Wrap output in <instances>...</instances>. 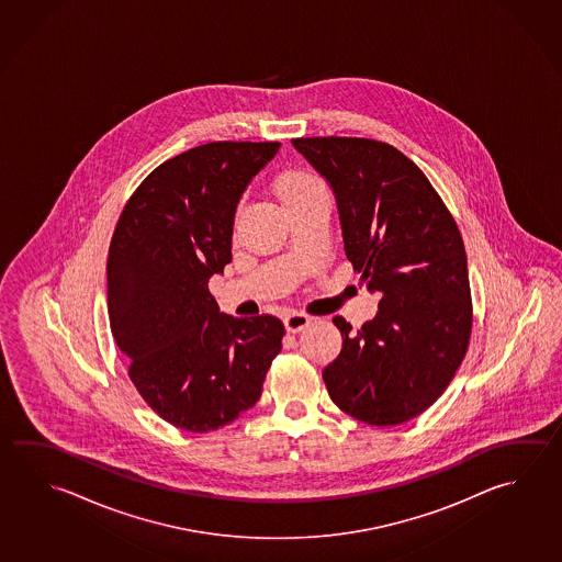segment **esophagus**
I'll use <instances>...</instances> for the list:
<instances>
[{
	"instance_id": "34e87169",
	"label": "esophagus",
	"mask_w": 562,
	"mask_h": 562,
	"mask_svg": "<svg viewBox=\"0 0 562 562\" xmlns=\"http://www.w3.org/2000/svg\"><path fill=\"white\" fill-rule=\"evenodd\" d=\"M311 323V317L305 315V313H299V311H293V313H289L285 317V328L289 333H299V330H303Z\"/></svg>"
}]
</instances>
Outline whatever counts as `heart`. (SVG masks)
Segmentation results:
<instances>
[{
	"mask_svg": "<svg viewBox=\"0 0 562 562\" xmlns=\"http://www.w3.org/2000/svg\"><path fill=\"white\" fill-rule=\"evenodd\" d=\"M276 190L277 195L281 198V202L285 204V207H289V205L305 200L308 195L325 190V186L318 180L317 176H313L306 170H286L277 178Z\"/></svg>",
	"mask_w": 562,
	"mask_h": 562,
	"instance_id": "heart-1",
	"label": "heart"
}]
</instances>
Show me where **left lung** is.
Listing matches in <instances>:
<instances>
[{"instance_id": "1", "label": "left lung", "mask_w": 562, "mask_h": 562, "mask_svg": "<svg viewBox=\"0 0 562 562\" xmlns=\"http://www.w3.org/2000/svg\"><path fill=\"white\" fill-rule=\"evenodd\" d=\"M335 192L348 261L376 317L355 330L333 318L342 348L325 370L328 396L370 426L416 418L448 389L473 323L468 257L456 220L408 156L370 138H295Z\"/></svg>"}]
</instances>
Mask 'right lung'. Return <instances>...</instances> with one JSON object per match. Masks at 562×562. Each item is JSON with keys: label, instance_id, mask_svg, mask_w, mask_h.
I'll return each instance as SVG.
<instances>
[{"label": "right lung", "instance_id": "1", "mask_svg": "<svg viewBox=\"0 0 562 562\" xmlns=\"http://www.w3.org/2000/svg\"><path fill=\"white\" fill-rule=\"evenodd\" d=\"M279 143H210L144 178L114 227L109 318L128 376L150 408L204 434L256 406L283 323L229 317L207 289L232 261L235 207Z\"/></svg>", "mask_w": 562, "mask_h": 562}]
</instances>
